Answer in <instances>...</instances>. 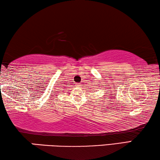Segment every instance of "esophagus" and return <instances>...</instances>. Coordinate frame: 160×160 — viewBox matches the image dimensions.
<instances>
[{
	"mask_svg": "<svg viewBox=\"0 0 160 160\" xmlns=\"http://www.w3.org/2000/svg\"><path fill=\"white\" fill-rule=\"evenodd\" d=\"M77 86H78V87H79V86H80V83H78V84H77Z\"/></svg>",
	"mask_w": 160,
	"mask_h": 160,
	"instance_id": "obj_1",
	"label": "esophagus"
}]
</instances>
